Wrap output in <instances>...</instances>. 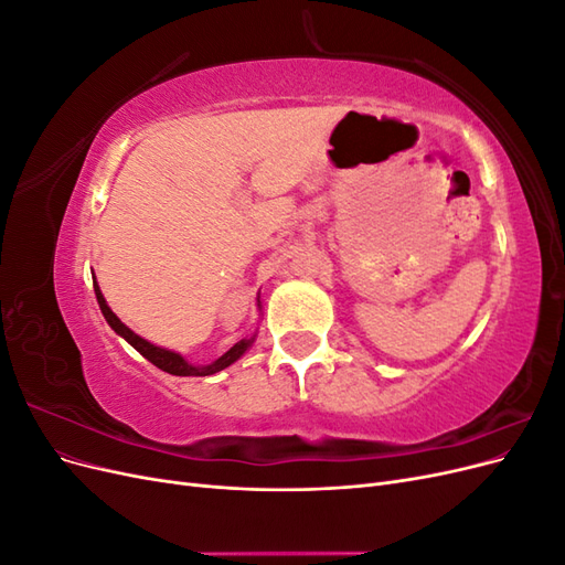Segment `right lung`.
Masks as SVG:
<instances>
[{
    "instance_id": "right-lung-1",
    "label": "right lung",
    "mask_w": 565,
    "mask_h": 565,
    "mask_svg": "<svg viewBox=\"0 0 565 565\" xmlns=\"http://www.w3.org/2000/svg\"><path fill=\"white\" fill-rule=\"evenodd\" d=\"M94 292H96V301H98V306H100V313H104V318L108 320L110 328H113L119 337H122L125 341H129V344H131L136 351H139L143 358H148V361H150L152 365L164 370V372H169V374H177V377H207V374H216V372H221V370H226L228 365H233V363L237 361V358H243V355L247 353V349L254 344V339H256V332H254L252 337H245V339H241V341H235V344H233L224 355H218L214 363H210V365H193V363H188L181 353L150 344L148 339H143V337L136 334L134 330H129L127 324L110 311V306H108L104 292H100V287H98L96 278H94ZM256 306H259V311H262L259 297H256Z\"/></svg>"
}]
</instances>
